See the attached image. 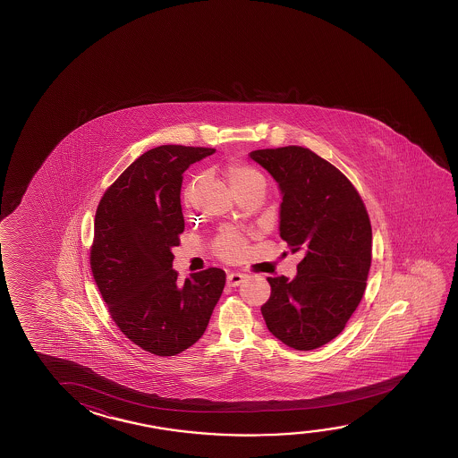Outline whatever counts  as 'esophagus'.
Wrapping results in <instances>:
<instances>
[{"instance_id": "34e87169", "label": "esophagus", "mask_w": 458, "mask_h": 458, "mask_svg": "<svg viewBox=\"0 0 458 458\" xmlns=\"http://www.w3.org/2000/svg\"><path fill=\"white\" fill-rule=\"evenodd\" d=\"M246 275L240 274V272H233L227 275V286L237 287L242 281L245 280Z\"/></svg>"}]
</instances>
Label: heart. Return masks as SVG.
Listing matches in <instances>:
<instances>
[{"label": "heart", "instance_id": "1", "mask_svg": "<svg viewBox=\"0 0 458 458\" xmlns=\"http://www.w3.org/2000/svg\"><path fill=\"white\" fill-rule=\"evenodd\" d=\"M225 177L229 180V184L237 196L242 192L250 191L253 188L266 186L264 175L251 165H231L225 172ZM213 250L223 259H235L243 251V239L233 231H225L216 237L213 243Z\"/></svg>", "mask_w": 458, "mask_h": 458}]
</instances>
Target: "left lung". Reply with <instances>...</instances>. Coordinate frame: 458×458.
Returning <instances> with one entry per match:
<instances>
[{"label":"left lung","instance_id":"left-lung-1","mask_svg":"<svg viewBox=\"0 0 458 458\" xmlns=\"http://www.w3.org/2000/svg\"><path fill=\"white\" fill-rule=\"evenodd\" d=\"M250 157L280 186V235L303 254L297 276L267 278L260 307L267 328L297 351H311L342 334L362 301L371 266V225L354 184L308 148L254 150Z\"/></svg>","mask_w":458,"mask_h":458}]
</instances>
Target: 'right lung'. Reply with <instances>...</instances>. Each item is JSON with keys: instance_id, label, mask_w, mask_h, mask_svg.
Masks as SVG:
<instances>
[{"instance_id": "right-lung-1", "label": "right lung", "mask_w": 458, "mask_h": 458, "mask_svg": "<svg viewBox=\"0 0 458 458\" xmlns=\"http://www.w3.org/2000/svg\"><path fill=\"white\" fill-rule=\"evenodd\" d=\"M215 148L161 145L110 184L99 200L89 266L112 319L147 352L169 357L204 335L225 284L212 267L178 283L172 248L184 231L183 172Z\"/></svg>"}]
</instances>
